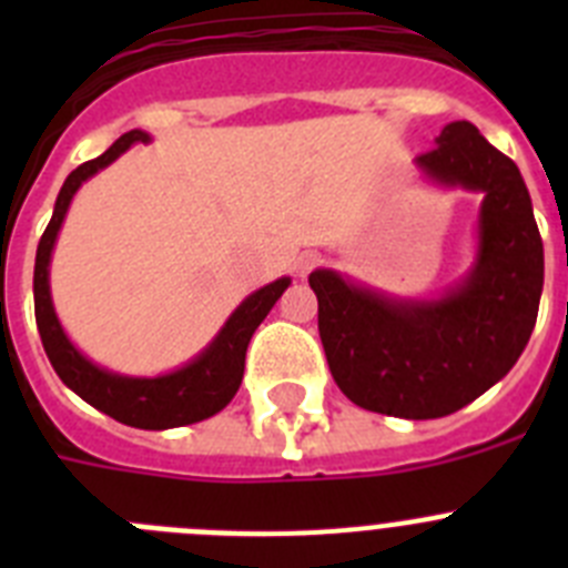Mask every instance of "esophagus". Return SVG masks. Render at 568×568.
Segmentation results:
<instances>
[{
  "label": "esophagus",
  "instance_id": "esophagus-1",
  "mask_svg": "<svg viewBox=\"0 0 568 568\" xmlns=\"http://www.w3.org/2000/svg\"><path fill=\"white\" fill-rule=\"evenodd\" d=\"M313 264H315V255L313 253H304L298 261H295V273H298L301 278H304V275H307L310 270H313Z\"/></svg>",
  "mask_w": 568,
  "mask_h": 568
}]
</instances>
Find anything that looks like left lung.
Masks as SVG:
<instances>
[{
	"label": "left lung",
	"mask_w": 568,
	"mask_h": 568,
	"mask_svg": "<svg viewBox=\"0 0 568 568\" xmlns=\"http://www.w3.org/2000/svg\"><path fill=\"white\" fill-rule=\"evenodd\" d=\"M440 187L484 193L475 261L438 298H393L313 270L318 333L341 393L369 413L444 418L520 358L544 293V241L518 164L478 128L453 122L415 159Z\"/></svg>",
	"instance_id": "left-lung-1"
}]
</instances>
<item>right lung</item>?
<instances>
[{
    "instance_id": "add662e5",
    "label": "right lung",
    "mask_w": 568,
    "mask_h": 568,
    "mask_svg": "<svg viewBox=\"0 0 568 568\" xmlns=\"http://www.w3.org/2000/svg\"><path fill=\"white\" fill-rule=\"evenodd\" d=\"M139 142L148 144L150 135L144 130H130V133L119 135L99 159L79 164L64 179L57 207H53V219H50L37 250L33 304H37V327L39 335H42L44 353H48L50 364H53V369H57V375L68 389H73L79 398L88 400L90 406H97L99 413L110 415L119 424L135 426V429H173V426H187L213 418L215 413H222L224 406L233 400V395L239 393L241 378H244V355H247L250 338H253L261 321L267 318L281 293L290 287V278L284 275V278L247 295L202 353L184 366H179V369H173V373L153 375V378H133V375L110 373L104 366L93 364L88 355L79 353L62 329V324H59L53 298H50V255L57 247L59 230H62L64 215H68L77 190L88 182L90 175H97L99 170L113 164L124 150Z\"/></svg>"
}]
</instances>
